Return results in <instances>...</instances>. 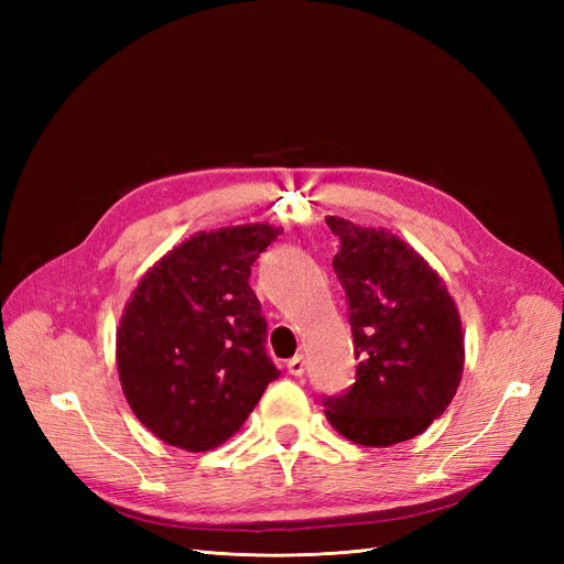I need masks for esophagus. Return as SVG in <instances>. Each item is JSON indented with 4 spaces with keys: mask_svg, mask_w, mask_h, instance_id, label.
Wrapping results in <instances>:
<instances>
[{
    "mask_svg": "<svg viewBox=\"0 0 564 564\" xmlns=\"http://www.w3.org/2000/svg\"><path fill=\"white\" fill-rule=\"evenodd\" d=\"M286 369H289V373H292V377H303V371H305V357H303V355L292 357V360L286 362Z\"/></svg>",
    "mask_w": 564,
    "mask_h": 564,
    "instance_id": "1",
    "label": "esophagus"
}]
</instances>
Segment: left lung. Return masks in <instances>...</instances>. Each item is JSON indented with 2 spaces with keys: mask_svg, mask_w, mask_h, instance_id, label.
Returning <instances> with one entry per match:
<instances>
[{
  "mask_svg": "<svg viewBox=\"0 0 564 564\" xmlns=\"http://www.w3.org/2000/svg\"><path fill=\"white\" fill-rule=\"evenodd\" d=\"M348 301L355 383L322 395L334 429L367 447L412 440L442 416L464 373V334L445 282L400 237L329 216Z\"/></svg>",
  "mask_w": 564,
  "mask_h": 564,
  "instance_id": "8db88e82",
  "label": "left lung"
}]
</instances>
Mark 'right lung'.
<instances>
[{"label":"right lung","instance_id":"add662e5","mask_svg":"<svg viewBox=\"0 0 564 564\" xmlns=\"http://www.w3.org/2000/svg\"><path fill=\"white\" fill-rule=\"evenodd\" d=\"M282 230L265 224L199 232L145 272L117 329L129 406L166 445H224L280 377L251 265Z\"/></svg>","mask_w":564,"mask_h":564}]
</instances>
